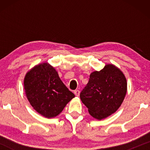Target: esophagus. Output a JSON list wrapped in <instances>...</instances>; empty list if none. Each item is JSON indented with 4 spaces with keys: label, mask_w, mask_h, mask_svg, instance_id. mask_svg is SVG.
<instances>
[{
    "label": "esophagus",
    "mask_w": 150,
    "mask_h": 150,
    "mask_svg": "<svg viewBox=\"0 0 150 150\" xmlns=\"http://www.w3.org/2000/svg\"><path fill=\"white\" fill-rule=\"evenodd\" d=\"M74 94H75V96H76V97H79V95H80V91L75 90L74 91Z\"/></svg>",
    "instance_id": "obj_1"
}]
</instances>
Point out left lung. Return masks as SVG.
I'll list each match as a JSON object with an SVG mask.
<instances>
[{
	"instance_id": "8db88e82",
	"label": "left lung",
	"mask_w": 150,
	"mask_h": 150,
	"mask_svg": "<svg viewBox=\"0 0 150 150\" xmlns=\"http://www.w3.org/2000/svg\"><path fill=\"white\" fill-rule=\"evenodd\" d=\"M126 92L124 74L114 65L106 64L103 69L90 74L80 99L93 118L102 120L118 109Z\"/></svg>"
}]
</instances>
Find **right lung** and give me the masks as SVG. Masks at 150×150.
Segmentation results:
<instances>
[{
    "label": "right lung",
    "mask_w": 150,
    "mask_h": 150,
    "mask_svg": "<svg viewBox=\"0 0 150 150\" xmlns=\"http://www.w3.org/2000/svg\"><path fill=\"white\" fill-rule=\"evenodd\" d=\"M24 88L31 106L48 118L60 114L75 97L60 79L56 69L48 63H39L26 73Z\"/></svg>",
    "instance_id": "obj_1"
}]
</instances>
